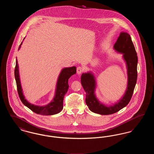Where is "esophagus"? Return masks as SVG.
<instances>
[{
	"label": "esophagus",
	"instance_id": "34e87169",
	"mask_svg": "<svg viewBox=\"0 0 154 154\" xmlns=\"http://www.w3.org/2000/svg\"><path fill=\"white\" fill-rule=\"evenodd\" d=\"M82 72H83V69L81 67H80V66L77 67V73L78 74H81L82 73Z\"/></svg>",
	"mask_w": 154,
	"mask_h": 154
}]
</instances>
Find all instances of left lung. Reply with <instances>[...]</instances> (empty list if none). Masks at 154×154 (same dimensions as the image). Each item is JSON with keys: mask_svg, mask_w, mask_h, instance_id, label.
Instances as JSON below:
<instances>
[{"mask_svg": "<svg viewBox=\"0 0 154 154\" xmlns=\"http://www.w3.org/2000/svg\"><path fill=\"white\" fill-rule=\"evenodd\" d=\"M116 51L123 54L128 73V85L124 95L112 106H107L100 102L95 95V78L91 72L82 73L81 77V82L86 93L85 102L89 109L96 114L109 115L121 110L130 102L135 87L137 72V66L138 59L134 46L130 35L126 32H121L116 43L114 45Z\"/></svg>", "mask_w": 154, "mask_h": 154, "instance_id": "left-lung-1", "label": "left lung"}]
</instances>
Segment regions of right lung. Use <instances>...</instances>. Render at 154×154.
I'll return each mask as SVG.
<instances>
[{"mask_svg":"<svg viewBox=\"0 0 154 154\" xmlns=\"http://www.w3.org/2000/svg\"><path fill=\"white\" fill-rule=\"evenodd\" d=\"M21 44H20L18 50H20ZM76 73V67L73 66L70 67H65L62 70L60 74L59 75L56 89H55V94L51 102L49 104L44 106H39L32 104L28 102L26 99H25V96L23 95L22 87L21 85V82L20 79L19 75V70H18V61L16 59V64L15 67L14 76L17 91L19 95V97L21 100L22 103L28 107L29 109L33 111L34 112L43 115V116H51L60 112L63 107V98L65 95L68 88V80L74 74Z\"/></svg>","mask_w":154,"mask_h":154,"instance_id":"1","label":"right lung"}]
</instances>
